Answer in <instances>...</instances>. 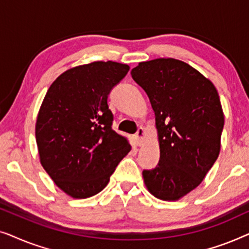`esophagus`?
<instances>
[{"label": "esophagus", "mask_w": 249, "mask_h": 249, "mask_svg": "<svg viewBox=\"0 0 249 249\" xmlns=\"http://www.w3.org/2000/svg\"><path fill=\"white\" fill-rule=\"evenodd\" d=\"M144 137H145L144 128H138V130H137V132H136V135H135L136 145H137V146L142 145V142H144Z\"/></svg>", "instance_id": "34e87169"}]
</instances>
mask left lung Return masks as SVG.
<instances>
[{
	"label": "left lung",
	"instance_id": "8db88e82",
	"mask_svg": "<svg viewBox=\"0 0 249 249\" xmlns=\"http://www.w3.org/2000/svg\"><path fill=\"white\" fill-rule=\"evenodd\" d=\"M131 77L146 91L155 113L160 161L144 170L146 188L175 202L199 186L221 149L224 114L212 81L172 57L139 62Z\"/></svg>",
	"mask_w": 249,
	"mask_h": 249
}]
</instances>
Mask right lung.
I'll use <instances>...</instances> for the list:
<instances>
[{"label":"right lung","instance_id":"right-lung-1","mask_svg":"<svg viewBox=\"0 0 249 249\" xmlns=\"http://www.w3.org/2000/svg\"><path fill=\"white\" fill-rule=\"evenodd\" d=\"M129 66L96 61L64 71L44 97L36 120L39 161L54 183L72 198L103 190L130 152L128 139L112 129L107 95Z\"/></svg>","mask_w":249,"mask_h":249}]
</instances>
